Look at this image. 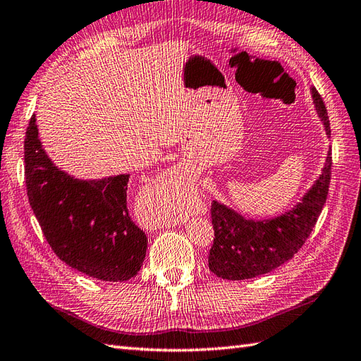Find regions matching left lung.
I'll return each instance as SVG.
<instances>
[{"label":"left lung","mask_w":361,"mask_h":361,"mask_svg":"<svg viewBox=\"0 0 361 361\" xmlns=\"http://www.w3.org/2000/svg\"><path fill=\"white\" fill-rule=\"evenodd\" d=\"M313 99L322 118L326 135H331L328 111L316 89ZM331 152H328L325 168L296 207L271 221H248L225 205L212 202V225L214 238L209 252V267L225 280H248L276 269L289 262L302 248L313 231L328 197L331 180Z\"/></svg>","instance_id":"obj_1"}]
</instances>
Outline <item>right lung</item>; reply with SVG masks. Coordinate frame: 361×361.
Returning a JSON list of instances; mask_svg holds the SVG:
<instances>
[{
  "instance_id": "right-lung-1",
  "label": "right lung",
  "mask_w": 361,
  "mask_h": 361,
  "mask_svg": "<svg viewBox=\"0 0 361 361\" xmlns=\"http://www.w3.org/2000/svg\"><path fill=\"white\" fill-rule=\"evenodd\" d=\"M35 115L24 140L30 205L61 262L101 281H127L142 267L147 234L127 209L130 173L80 181L56 168L39 140Z\"/></svg>"
}]
</instances>
